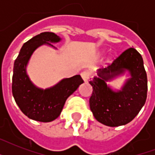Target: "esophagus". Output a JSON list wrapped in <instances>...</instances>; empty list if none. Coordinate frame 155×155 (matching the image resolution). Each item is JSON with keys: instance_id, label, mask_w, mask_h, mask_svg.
Segmentation results:
<instances>
[{"instance_id": "34e87169", "label": "esophagus", "mask_w": 155, "mask_h": 155, "mask_svg": "<svg viewBox=\"0 0 155 155\" xmlns=\"http://www.w3.org/2000/svg\"><path fill=\"white\" fill-rule=\"evenodd\" d=\"M89 76H90V74L88 71H83L81 73V77H82L83 80L84 81V82H87V80L89 79Z\"/></svg>"}]
</instances>
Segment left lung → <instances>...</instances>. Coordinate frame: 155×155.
<instances>
[{
    "label": "left lung",
    "instance_id": "left-lung-1",
    "mask_svg": "<svg viewBox=\"0 0 155 155\" xmlns=\"http://www.w3.org/2000/svg\"><path fill=\"white\" fill-rule=\"evenodd\" d=\"M128 73L130 76L120 90L108 85L118 76ZM89 84L92 87L90 109L94 117L110 127L124 125L138 114L147 97V75L142 55L130 48L123 52L107 68L97 71Z\"/></svg>",
    "mask_w": 155,
    "mask_h": 155
}]
</instances>
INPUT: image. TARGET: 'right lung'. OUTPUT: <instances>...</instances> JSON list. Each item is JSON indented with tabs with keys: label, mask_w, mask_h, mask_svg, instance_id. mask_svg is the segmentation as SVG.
<instances>
[{
	"label": "right lung",
	"mask_w": 155,
	"mask_h": 155,
	"mask_svg": "<svg viewBox=\"0 0 155 155\" xmlns=\"http://www.w3.org/2000/svg\"><path fill=\"white\" fill-rule=\"evenodd\" d=\"M59 36L43 32L24 43L13 65L12 92L16 104L26 117L41 122H50L60 115L66 101L84 83L80 75L61 80L42 89L35 86L27 74L28 63L35 51L42 45L54 49L51 43L60 42Z\"/></svg>",
	"instance_id": "right-lung-1"
}]
</instances>
